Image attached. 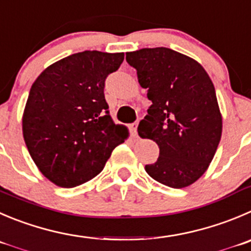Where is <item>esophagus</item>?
Returning <instances> with one entry per match:
<instances>
[{
    "instance_id": "34e87169",
    "label": "esophagus",
    "mask_w": 251,
    "mask_h": 251,
    "mask_svg": "<svg viewBox=\"0 0 251 251\" xmlns=\"http://www.w3.org/2000/svg\"><path fill=\"white\" fill-rule=\"evenodd\" d=\"M138 124H139V122H134L133 124H130V130H132L133 137H137L138 135Z\"/></svg>"
}]
</instances>
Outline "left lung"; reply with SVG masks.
<instances>
[{
	"label": "left lung",
	"instance_id": "obj_1",
	"mask_svg": "<svg viewBox=\"0 0 251 251\" xmlns=\"http://www.w3.org/2000/svg\"><path fill=\"white\" fill-rule=\"evenodd\" d=\"M152 102L138 133L154 140L160 154L145 171L173 188L192 185L208 169L222 137L216 90L202 65L169 48L126 54Z\"/></svg>",
	"mask_w": 251,
	"mask_h": 251
}]
</instances>
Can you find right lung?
Wrapping results in <instances>:
<instances>
[{
	"label": "right lung",
	"mask_w": 251,
	"mask_h": 251,
	"mask_svg": "<svg viewBox=\"0 0 251 251\" xmlns=\"http://www.w3.org/2000/svg\"><path fill=\"white\" fill-rule=\"evenodd\" d=\"M123 60V52H76L48 66L30 87L23 138L40 173L56 186L94 178L128 138L127 128L109 116L103 92Z\"/></svg>",
	"instance_id": "add662e5"
}]
</instances>
